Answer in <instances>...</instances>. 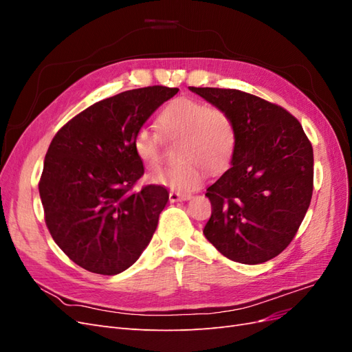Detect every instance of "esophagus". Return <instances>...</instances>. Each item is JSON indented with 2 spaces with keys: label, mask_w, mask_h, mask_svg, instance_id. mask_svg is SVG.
<instances>
[{
  "label": "esophagus",
  "mask_w": 352,
  "mask_h": 352,
  "mask_svg": "<svg viewBox=\"0 0 352 352\" xmlns=\"http://www.w3.org/2000/svg\"><path fill=\"white\" fill-rule=\"evenodd\" d=\"M190 197V194H182V192H175V190H172V192L168 194V199H170V202H177V201H186V199H189Z\"/></svg>",
  "instance_id": "obj_1"
}]
</instances>
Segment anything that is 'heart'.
<instances>
[{
  "label": "heart",
  "instance_id": "obj_1",
  "mask_svg": "<svg viewBox=\"0 0 352 352\" xmlns=\"http://www.w3.org/2000/svg\"><path fill=\"white\" fill-rule=\"evenodd\" d=\"M158 123L167 135L180 136L176 146V158L180 162L151 175L153 184L188 192L202 184L204 168L210 173H219L235 153V124L225 111L211 109L204 101L176 98L160 113ZM132 145L145 167L155 168L160 164L162 146L157 133L141 127L135 132Z\"/></svg>",
  "mask_w": 352,
  "mask_h": 352
}]
</instances>
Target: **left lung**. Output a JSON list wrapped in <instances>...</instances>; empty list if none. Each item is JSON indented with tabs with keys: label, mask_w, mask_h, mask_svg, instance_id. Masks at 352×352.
<instances>
[{
	"label": "left lung",
	"mask_w": 352,
	"mask_h": 352,
	"mask_svg": "<svg viewBox=\"0 0 352 352\" xmlns=\"http://www.w3.org/2000/svg\"><path fill=\"white\" fill-rule=\"evenodd\" d=\"M189 91L225 111L236 129L232 166L207 189L204 235L232 261H269L291 243L310 207L313 146L279 105L238 89Z\"/></svg>",
	"instance_id": "obj_1"
}]
</instances>
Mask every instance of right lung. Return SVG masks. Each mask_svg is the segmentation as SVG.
Instances as JSON below:
<instances>
[{
	"instance_id": "obj_1",
	"label": "right lung",
	"mask_w": 352,
	"mask_h": 352,
	"mask_svg": "<svg viewBox=\"0 0 352 352\" xmlns=\"http://www.w3.org/2000/svg\"><path fill=\"white\" fill-rule=\"evenodd\" d=\"M177 88L148 87L92 104L51 141L39 195L52 239L82 269L113 276L141 257L168 201L164 186L133 190L144 164L133 135Z\"/></svg>"
}]
</instances>
